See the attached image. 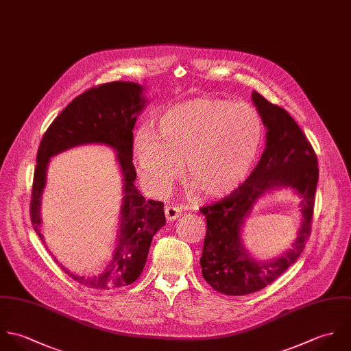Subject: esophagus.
<instances>
[{
    "label": "esophagus",
    "mask_w": 351,
    "mask_h": 351,
    "mask_svg": "<svg viewBox=\"0 0 351 351\" xmlns=\"http://www.w3.org/2000/svg\"><path fill=\"white\" fill-rule=\"evenodd\" d=\"M182 215V210L176 206H167L165 208V217L168 221H175Z\"/></svg>",
    "instance_id": "esophagus-1"
}]
</instances>
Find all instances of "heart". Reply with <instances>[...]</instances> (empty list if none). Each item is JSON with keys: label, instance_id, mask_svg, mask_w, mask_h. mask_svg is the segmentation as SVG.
Here are the masks:
<instances>
[{"label": "heart", "instance_id": "b5f03b06", "mask_svg": "<svg viewBox=\"0 0 351 351\" xmlns=\"http://www.w3.org/2000/svg\"><path fill=\"white\" fill-rule=\"evenodd\" d=\"M156 133L141 130L133 142L147 190L165 194L183 162L187 183L206 199L228 198L245 183L265 140L262 118L252 106L210 96L168 107Z\"/></svg>", "mask_w": 351, "mask_h": 351}]
</instances>
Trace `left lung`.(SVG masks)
Segmentation results:
<instances>
[{"label":"left lung","instance_id":"1","mask_svg":"<svg viewBox=\"0 0 351 351\" xmlns=\"http://www.w3.org/2000/svg\"><path fill=\"white\" fill-rule=\"evenodd\" d=\"M252 101L267 130L265 152L234 194L201 208L208 225L201 256L202 276L214 290L226 295H244L266 287L298 259L311 233L319 180L315 150L289 112L256 90L252 92ZM277 188H290L302 198V222L289 250L277 258L259 261L245 248L241 233L253 205Z\"/></svg>","mask_w":351,"mask_h":351}]
</instances>
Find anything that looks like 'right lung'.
<instances>
[{"mask_svg": "<svg viewBox=\"0 0 351 351\" xmlns=\"http://www.w3.org/2000/svg\"><path fill=\"white\" fill-rule=\"evenodd\" d=\"M143 89L137 82L114 81L84 92L54 119L39 145L29 211L34 229L43 243L40 209L50 158L86 143L106 145L117 153L123 198L112 258L95 276L75 274L60 263L69 277L90 289L110 290L138 280L152 239L165 225L164 204L146 201L134 184L133 129L147 103Z\"/></svg>", "mask_w": 351, "mask_h": 351, "instance_id": "1", "label": "right lung"}]
</instances>
